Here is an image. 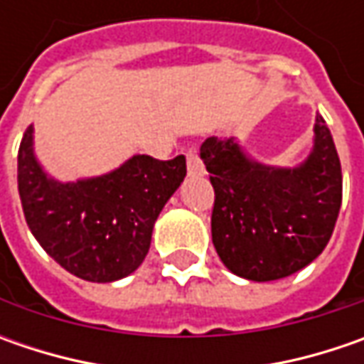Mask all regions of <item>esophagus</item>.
<instances>
[{
    "label": "esophagus",
    "mask_w": 364,
    "mask_h": 364,
    "mask_svg": "<svg viewBox=\"0 0 364 364\" xmlns=\"http://www.w3.org/2000/svg\"><path fill=\"white\" fill-rule=\"evenodd\" d=\"M186 160H188V176H204L203 161H200L198 154L194 149H188Z\"/></svg>",
    "instance_id": "34e87169"
}]
</instances>
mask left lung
<instances>
[{
	"label": "left lung",
	"mask_w": 364,
	"mask_h": 364,
	"mask_svg": "<svg viewBox=\"0 0 364 364\" xmlns=\"http://www.w3.org/2000/svg\"><path fill=\"white\" fill-rule=\"evenodd\" d=\"M200 160L215 188L213 243L229 272L273 282L300 272L324 251L343 203V172L320 115L312 149L298 166L261 164L235 137H208Z\"/></svg>",
	"instance_id": "obj_1"
}]
</instances>
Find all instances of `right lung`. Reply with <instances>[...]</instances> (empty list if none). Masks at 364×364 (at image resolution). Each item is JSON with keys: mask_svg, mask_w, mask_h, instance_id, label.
I'll return each instance as SVG.
<instances>
[{"mask_svg": "<svg viewBox=\"0 0 364 364\" xmlns=\"http://www.w3.org/2000/svg\"><path fill=\"white\" fill-rule=\"evenodd\" d=\"M184 176V156L135 154L107 174L60 182L36 158L34 125L18 151L21 208L36 241L66 272L95 284L123 279L144 263L154 225Z\"/></svg>", "mask_w": 364, "mask_h": 364, "instance_id": "1", "label": "right lung"}]
</instances>
